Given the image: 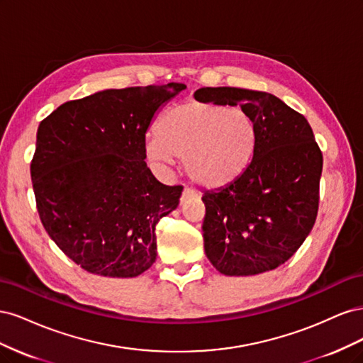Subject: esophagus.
<instances>
[{
    "label": "esophagus",
    "mask_w": 363,
    "mask_h": 363,
    "mask_svg": "<svg viewBox=\"0 0 363 363\" xmlns=\"http://www.w3.org/2000/svg\"><path fill=\"white\" fill-rule=\"evenodd\" d=\"M195 192H194V189H191V188H188V186H184V189H183V194H182V203L186 200V199H189V196H192Z\"/></svg>",
    "instance_id": "esophagus-1"
}]
</instances>
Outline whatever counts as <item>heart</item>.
Listing matches in <instances>:
<instances>
[{"mask_svg":"<svg viewBox=\"0 0 363 363\" xmlns=\"http://www.w3.org/2000/svg\"><path fill=\"white\" fill-rule=\"evenodd\" d=\"M157 131L147 139V156L157 163L184 160L191 180L208 189L233 183L245 171L256 140L255 123L242 108L200 100L171 107Z\"/></svg>","mask_w":363,"mask_h":363,"instance_id":"b5f03b06","label":"heart"}]
</instances>
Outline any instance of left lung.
<instances>
[{
    "label": "left lung",
    "instance_id": "obj_1",
    "mask_svg": "<svg viewBox=\"0 0 363 363\" xmlns=\"http://www.w3.org/2000/svg\"><path fill=\"white\" fill-rule=\"evenodd\" d=\"M200 101L240 106L256 127L245 171L206 192L204 251L225 276H256L283 265L301 247L320 204L323 152L307 119L268 92L201 87Z\"/></svg>",
    "mask_w": 363,
    "mask_h": 363
}]
</instances>
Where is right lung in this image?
Returning <instances> with one entry per match:
<instances>
[{"mask_svg":"<svg viewBox=\"0 0 363 363\" xmlns=\"http://www.w3.org/2000/svg\"><path fill=\"white\" fill-rule=\"evenodd\" d=\"M184 89H107L62 104L39 124L30 172L40 221L87 272L136 277L156 262V224L179 206L183 186L152 175L145 135Z\"/></svg>","mask_w":363,"mask_h":363,"instance_id":"obj_1","label":"right lung"}]
</instances>
